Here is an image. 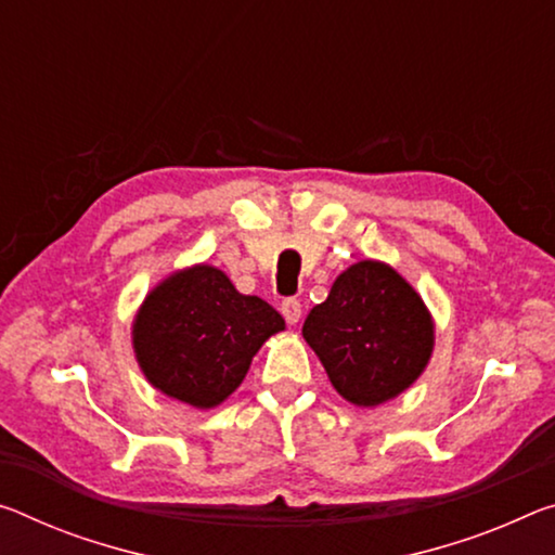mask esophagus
Here are the masks:
<instances>
[{"mask_svg": "<svg viewBox=\"0 0 555 555\" xmlns=\"http://www.w3.org/2000/svg\"><path fill=\"white\" fill-rule=\"evenodd\" d=\"M281 313H284L286 323H298V319H301V301L298 298H284L281 301Z\"/></svg>", "mask_w": 555, "mask_h": 555, "instance_id": "34e87169", "label": "esophagus"}]
</instances>
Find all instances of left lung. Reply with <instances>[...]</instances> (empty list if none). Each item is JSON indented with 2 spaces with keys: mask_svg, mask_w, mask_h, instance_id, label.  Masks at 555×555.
<instances>
[{
  "mask_svg": "<svg viewBox=\"0 0 555 555\" xmlns=\"http://www.w3.org/2000/svg\"><path fill=\"white\" fill-rule=\"evenodd\" d=\"M304 338L343 398L375 408L410 388L429 363L435 323L420 294L383 261H358L304 321Z\"/></svg>",
  "mask_w": 555,
  "mask_h": 555,
  "instance_id": "8db88e82",
  "label": "left lung"
}]
</instances>
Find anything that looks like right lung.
Returning a JSON list of instances; mask_svg holds the SVG:
<instances>
[{
  "label": "right lung",
  "mask_w": 555,
  "mask_h": 555,
  "mask_svg": "<svg viewBox=\"0 0 555 555\" xmlns=\"http://www.w3.org/2000/svg\"><path fill=\"white\" fill-rule=\"evenodd\" d=\"M284 319L259 296H244L207 263L160 281L133 321V348L147 383L197 410L240 388L263 340Z\"/></svg>",
  "instance_id": "1"
}]
</instances>
